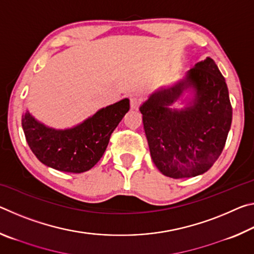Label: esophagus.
I'll use <instances>...</instances> for the list:
<instances>
[{
  "instance_id": "obj_1",
  "label": "esophagus",
  "mask_w": 254,
  "mask_h": 254,
  "mask_svg": "<svg viewBox=\"0 0 254 254\" xmlns=\"http://www.w3.org/2000/svg\"><path fill=\"white\" fill-rule=\"evenodd\" d=\"M140 100L137 97H135V96H132L131 98H130V106H131V109L132 110H137L139 109V106H140Z\"/></svg>"
}]
</instances>
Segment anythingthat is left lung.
<instances>
[{
	"mask_svg": "<svg viewBox=\"0 0 254 254\" xmlns=\"http://www.w3.org/2000/svg\"><path fill=\"white\" fill-rule=\"evenodd\" d=\"M188 88L195 92L191 105L171 109ZM140 112L154 165L175 179L206 173L221 156L232 123L229 89L209 57L197 63L183 80L153 93Z\"/></svg>",
	"mask_w": 254,
	"mask_h": 254,
	"instance_id": "8db88e82",
	"label": "left lung"
}]
</instances>
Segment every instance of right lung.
<instances>
[{"mask_svg": "<svg viewBox=\"0 0 254 254\" xmlns=\"http://www.w3.org/2000/svg\"><path fill=\"white\" fill-rule=\"evenodd\" d=\"M128 110L130 101L124 98L66 130L46 127L27 111L22 127L29 147L39 161L56 170L80 174L100 161L111 134Z\"/></svg>", "mask_w": 254, "mask_h": 254, "instance_id": "add662e5", "label": "right lung"}]
</instances>
